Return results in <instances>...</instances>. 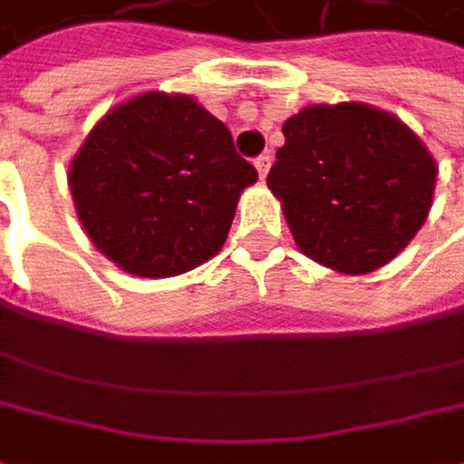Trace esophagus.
<instances>
[{
    "label": "esophagus",
    "instance_id": "34e87169",
    "mask_svg": "<svg viewBox=\"0 0 464 464\" xmlns=\"http://www.w3.org/2000/svg\"><path fill=\"white\" fill-rule=\"evenodd\" d=\"M269 168H272V156H269V153L256 156V170H258V176H261V179H266Z\"/></svg>",
    "mask_w": 464,
    "mask_h": 464
}]
</instances>
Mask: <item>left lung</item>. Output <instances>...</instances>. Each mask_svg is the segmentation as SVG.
<instances>
[{
	"label": "left lung",
	"mask_w": 464,
	"mask_h": 464,
	"mask_svg": "<svg viewBox=\"0 0 464 464\" xmlns=\"http://www.w3.org/2000/svg\"><path fill=\"white\" fill-rule=\"evenodd\" d=\"M283 134L266 184L308 258L366 275L410 245L438 168L401 121L366 104H316L291 115Z\"/></svg>",
	"instance_id": "obj_1"
}]
</instances>
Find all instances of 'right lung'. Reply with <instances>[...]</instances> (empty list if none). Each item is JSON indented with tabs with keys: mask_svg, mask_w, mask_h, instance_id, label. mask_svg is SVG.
I'll list each match as a JSON object with an SVG mask.
<instances>
[{
	"mask_svg": "<svg viewBox=\"0 0 464 464\" xmlns=\"http://www.w3.org/2000/svg\"><path fill=\"white\" fill-rule=\"evenodd\" d=\"M256 168L227 126L187 95L142 92L115 107L71 161L90 242L140 277H173L217 256Z\"/></svg>",
	"mask_w": 464,
	"mask_h": 464,
	"instance_id": "add662e5",
	"label": "right lung"
}]
</instances>
